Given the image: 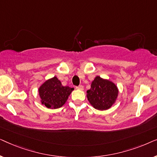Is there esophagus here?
Masks as SVG:
<instances>
[{"mask_svg": "<svg viewBox=\"0 0 157 157\" xmlns=\"http://www.w3.org/2000/svg\"><path fill=\"white\" fill-rule=\"evenodd\" d=\"M76 89L81 90V91H83V86L82 85H79L78 86H76Z\"/></svg>", "mask_w": 157, "mask_h": 157, "instance_id": "1", "label": "esophagus"}]
</instances>
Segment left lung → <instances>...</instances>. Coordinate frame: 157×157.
<instances>
[{"mask_svg":"<svg viewBox=\"0 0 157 157\" xmlns=\"http://www.w3.org/2000/svg\"><path fill=\"white\" fill-rule=\"evenodd\" d=\"M87 98L92 106L98 110L110 109L117 101L119 89L114 83L96 76L92 81L91 89L86 91Z\"/></svg>","mask_w":157,"mask_h":157,"instance_id":"8db88e82","label":"left lung"}]
</instances>
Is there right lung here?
<instances>
[{
    "label": "right lung",
    "mask_w": 157,
    "mask_h": 157,
    "mask_svg": "<svg viewBox=\"0 0 157 157\" xmlns=\"http://www.w3.org/2000/svg\"><path fill=\"white\" fill-rule=\"evenodd\" d=\"M74 89L63 86L56 76L45 81L38 89L40 102L48 109L63 106Z\"/></svg>",
    "instance_id": "1"
}]
</instances>
